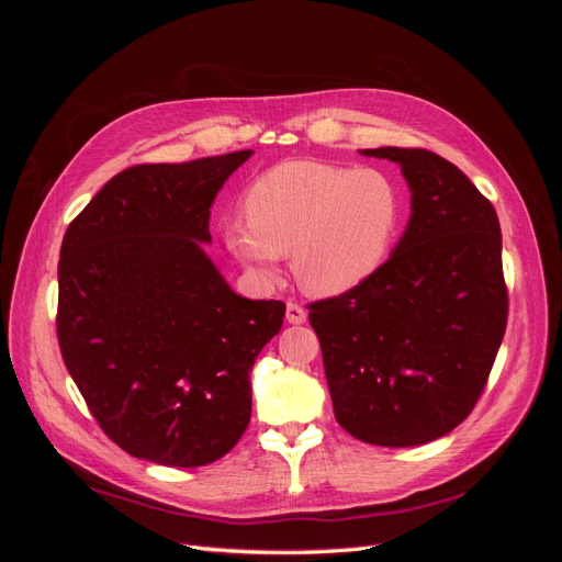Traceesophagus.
Returning a JSON list of instances; mask_svg holds the SVG:
<instances>
[{"instance_id":"esophagus-1","label":"esophagus","mask_w":562,"mask_h":562,"mask_svg":"<svg viewBox=\"0 0 562 562\" xmlns=\"http://www.w3.org/2000/svg\"><path fill=\"white\" fill-rule=\"evenodd\" d=\"M285 321L293 323V326H300V323L307 321V310L300 307L297 302H288L285 304Z\"/></svg>"}]
</instances>
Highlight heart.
I'll use <instances>...</instances> for the list:
<instances>
[{
    "label": "heart",
    "mask_w": 562,
    "mask_h": 562,
    "mask_svg": "<svg viewBox=\"0 0 562 562\" xmlns=\"http://www.w3.org/2000/svg\"><path fill=\"white\" fill-rule=\"evenodd\" d=\"M246 217H229L223 241L262 283L279 281L293 252L295 279L318 297L345 295L378 274L403 223L398 184L378 168L283 161L255 178Z\"/></svg>",
    "instance_id": "b5f03b06"
}]
</instances>
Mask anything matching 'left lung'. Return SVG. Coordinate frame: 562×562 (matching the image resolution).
Instances as JSON below:
<instances>
[{"label": "left lung", "mask_w": 562, "mask_h": 562, "mask_svg": "<svg viewBox=\"0 0 562 562\" xmlns=\"http://www.w3.org/2000/svg\"><path fill=\"white\" fill-rule=\"evenodd\" d=\"M401 166L411 220L375 277L310 304L339 427L413 448L450 434L479 401L506 330L502 232L492 203L448 159L378 147Z\"/></svg>", "instance_id": "1"}]
</instances>
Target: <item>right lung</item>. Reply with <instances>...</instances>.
<instances>
[{
    "mask_svg": "<svg viewBox=\"0 0 562 562\" xmlns=\"http://www.w3.org/2000/svg\"><path fill=\"white\" fill-rule=\"evenodd\" d=\"M252 149L114 176L65 232L63 361L128 454L203 467L250 422V370L285 304L236 295L203 250L211 206Z\"/></svg>",
    "mask_w": 562,
    "mask_h": 562,
    "instance_id": "1",
    "label": "right lung"
}]
</instances>
